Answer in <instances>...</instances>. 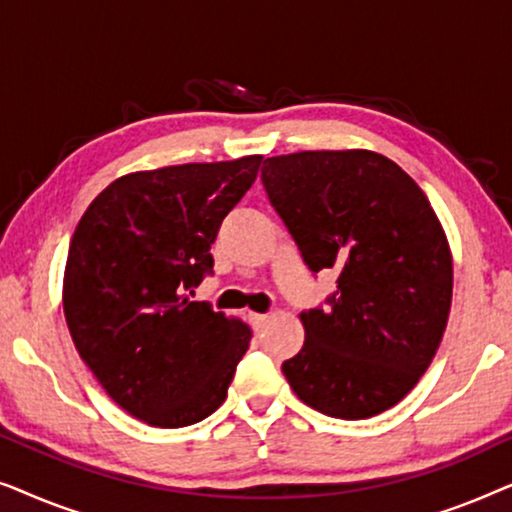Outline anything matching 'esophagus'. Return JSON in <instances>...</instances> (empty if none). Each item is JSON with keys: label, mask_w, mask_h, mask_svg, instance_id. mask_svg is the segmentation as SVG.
Returning a JSON list of instances; mask_svg holds the SVG:
<instances>
[{"label": "esophagus", "mask_w": 512, "mask_h": 512, "mask_svg": "<svg viewBox=\"0 0 512 512\" xmlns=\"http://www.w3.org/2000/svg\"><path fill=\"white\" fill-rule=\"evenodd\" d=\"M268 314H258V312H251L249 314V321H251V326H254L256 328V331H261V328L265 326V324H268Z\"/></svg>", "instance_id": "34e87169"}]
</instances>
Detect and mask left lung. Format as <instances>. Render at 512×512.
<instances>
[{
  "instance_id": "obj_1",
  "label": "left lung",
  "mask_w": 512,
  "mask_h": 512,
  "mask_svg": "<svg viewBox=\"0 0 512 512\" xmlns=\"http://www.w3.org/2000/svg\"><path fill=\"white\" fill-rule=\"evenodd\" d=\"M261 181L312 275L338 272L300 314L305 345L282 363L300 401L338 419L396 405L429 368L452 305V256L431 202L373 151H300Z\"/></svg>"
}]
</instances>
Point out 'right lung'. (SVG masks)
<instances>
[{
    "label": "right lung",
    "instance_id": "obj_1",
    "mask_svg": "<svg viewBox=\"0 0 512 512\" xmlns=\"http://www.w3.org/2000/svg\"><path fill=\"white\" fill-rule=\"evenodd\" d=\"M263 156L125 174L90 202L69 242L62 305L81 359L132 417L179 429L226 401L247 324L191 300Z\"/></svg>",
    "mask_w": 512,
    "mask_h": 512
}]
</instances>
